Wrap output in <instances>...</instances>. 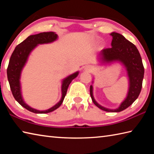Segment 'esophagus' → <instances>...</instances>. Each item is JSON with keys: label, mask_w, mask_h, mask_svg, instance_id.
<instances>
[{"label": "esophagus", "mask_w": 154, "mask_h": 154, "mask_svg": "<svg viewBox=\"0 0 154 154\" xmlns=\"http://www.w3.org/2000/svg\"><path fill=\"white\" fill-rule=\"evenodd\" d=\"M84 70H85V71H87V72H91L92 70H93V68H92L91 66L87 65L86 67H85V69H84Z\"/></svg>", "instance_id": "1"}]
</instances>
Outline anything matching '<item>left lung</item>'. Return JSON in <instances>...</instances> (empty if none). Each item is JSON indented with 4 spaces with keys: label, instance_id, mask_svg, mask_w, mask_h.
I'll use <instances>...</instances> for the list:
<instances>
[{
    "label": "left lung",
    "instance_id": "8db88e82",
    "mask_svg": "<svg viewBox=\"0 0 154 154\" xmlns=\"http://www.w3.org/2000/svg\"><path fill=\"white\" fill-rule=\"evenodd\" d=\"M110 35L113 38L111 47L101 51L99 53L100 60L103 63L119 61L125 66L129 77L127 97L118 108L111 109L101 106L95 100L92 85L90 86V95L93 103L99 109L107 112H120L130 106L139 96L142 87L144 67L139 51L133 43L119 33L113 32Z\"/></svg>",
    "mask_w": 154,
    "mask_h": 154
}]
</instances>
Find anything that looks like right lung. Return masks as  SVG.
<instances>
[{"mask_svg":"<svg viewBox=\"0 0 154 154\" xmlns=\"http://www.w3.org/2000/svg\"><path fill=\"white\" fill-rule=\"evenodd\" d=\"M57 38H58V36L54 32H45L38 33L37 35H30L25 41H23L22 43L17 45L13 53H12L10 61H9L7 68V77L13 97L20 105H22L23 107H25V109L32 113H50L61 106L63 100H64L66 93H67L69 84L71 83L73 79L77 77L78 74H79V71H77L63 80L61 86L62 97L61 100L49 109L39 111L33 109L24 101L22 94H21L20 79L21 71L26 64L30 53L38 44L52 43V42L56 41Z\"/></svg>","mask_w":154,"mask_h":154,"instance_id":"obj_1","label":"right lung"}]
</instances>
